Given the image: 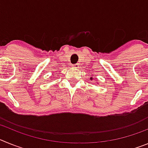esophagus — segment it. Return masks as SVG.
Listing matches in <instances>:
<instances>
[{
    "label": "esophagus",
    "mask_w": 148,
    "mask_h": 148,
    "mask_svg": "<svg viewBox=\"0 0 148 148\" xmlns=\"http://www.w3.org/2000/svg\"><path fill=\"white\" fill-rule=\"evenodd\" d=\"M73 67L78 68V64H73Z\"/></svg>",
    "instance_id": "esophagus-1"
}]
</instances>
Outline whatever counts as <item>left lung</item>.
I'll return each instance as SVG.
<instances>
[{
  "label": "left lung",
  "instance_id": "obj_1",
  "mask_svg": "<svg viewBox=\"0 0 148 148\" xmlns=\"http://www.w3.org/2000/svg\"><path fill=\"white\" fill-rule=\"evenodd\" d=\"M91 79H92V78H91Z\"/></svg>",
  "mask_w": 148,
  "mask_h": 148
}]
</instances>
